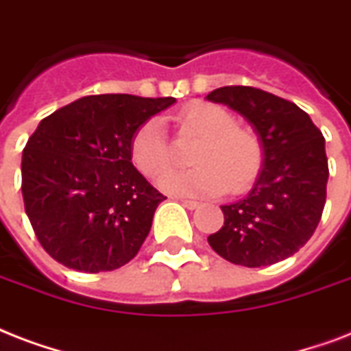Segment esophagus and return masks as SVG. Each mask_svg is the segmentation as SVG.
Here are the masks:
<instances>
[{
	"instance_id": "34e87169",
	"label": "esophagus",
	"mask_w": 351,
	"mask_h": 351,
	"mask_svg": "<svg viewBox=\"0 0 351 351\" xmlns=\"http://www.w3.org/2000/svg\"><path fill=\"white\" fill-rule=\"evenodd\" d=\"M179 201L183 203V206H186L189 210H195V208H199V201H194V199H184V197H179Z\"/></svg>"
}]
</instances>
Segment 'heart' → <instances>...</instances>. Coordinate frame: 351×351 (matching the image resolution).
I'll list each match as a JSON object with an SVG mask.
<instances>
[{"mask_svg": "<svg viewBox=\"0 0 351 351\" xmlns=\"http://www.w3.org/2000/svg\"><path fill=\"white\" fill-rule=\"evenodd\" d=\"M184 133L201 137L186 172H170L159 181L170 194H241L256 183L263 168V145L256 133L238 126L229 110L218 104L186 106L178 117ZM130 159L145 178L156 179L173 165L172 146L161 119L152 117L133 132Z\"/></svg>", "mask_w": 351, "mask_h": 351, "instance_id": "heart-1", "label": "heart"}]
</instances>
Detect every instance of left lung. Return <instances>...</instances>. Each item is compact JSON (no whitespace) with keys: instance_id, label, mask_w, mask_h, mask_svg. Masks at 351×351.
I'll return each mask as SVG.
<instances>
[{"instance_id":"8db88e82","label":"left lung","mask_w":351,"mask_h":351,"mask_svg":"<svg viewBox=\"0 0 351 351\" xmlns=\"http://www.w3.org/2000/svg\"><path fill=\"white\" fill-rule=\"evenodd\" d=\"M206 99L245 117L265 154L249 195L221 206L225 223L208 243L245 267L286 260L308 243L324 210L330 170L322 132L297 104L262 89L225 86Z\"/></svg>"}]
</instances>
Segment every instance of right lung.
Wrapping results in <instances>:
<instances>
[{"label":"right lung","mask_w":351,"mask_h":351,"mask_svg":"<svg viewBox=\"0 0 351 351\" xmlns=\"http://www.w3.org/2000/svg\"><path fill=\"white\" fill-rule=\"evenodd\" d=\"M173 97L89 95L38 124L23 148L21 194L51 258L82 273L122 267L167 197L130 159L133 132Z\"/></svg>","instance_id":"right-lung-1"}]
</instances>
